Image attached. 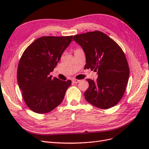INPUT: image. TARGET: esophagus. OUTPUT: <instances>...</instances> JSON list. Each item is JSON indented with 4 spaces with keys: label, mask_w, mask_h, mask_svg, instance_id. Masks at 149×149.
Masks as SVG:
<instances>
[{
    "label": "esophagus",
    "mask_w": 149,
    "mask_h": 149,
    "mask_svg": "<svg viewBox=\"0 0 149 149\" xmlns=\"http://www.w3.org/2000/svg\"><path fill=\"white\" fill-rule=\"evenodd\" d=\"M72 81H73V83H79L80 81L79 80H78V79H73V80H72Z\"/></svg>",
    "instance_id": "obj_1"
}]
</instances>
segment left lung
<instances>
[{
	"label": "left lung",
	"mask_w": 149,
	"mask_h": 149,
	"mask_svg": "<svg viewBox=\"0 0 149 149\" xmlns=\"http://www.w3.org/2000/svg\"><path fill=\"white\" fill-rule=\"evenodd\" d=\"M86 56L85 68L97 72L96 81L86 79L89 88L84 97L100 109L116 106L123 97L127 86L129 68L124 53L113 40L100 31L73 37Z\"/></svg>",
	"instance_id": "8db88e82"
}]
</instances>
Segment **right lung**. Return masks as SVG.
Returning <instances> with one entry per match:
<instances>
[{
    "mask_svg": "<svg viewBox=\"0 0 149 149\" xmlns=\"http://www.w3.org/2000/svg\"><path fill=\"white\" fill-rule=\"evenodd\" d=\"M73 36L42 37L26 48L17 69V81L26 104L36 113L50 112L63 101L71 84L56 78L52 72Z\"/></svg>",
    "mask_w": 149,
    "mask_h": 149,
    "instance_id": "obj_1",
    "label": "right lung"
}]
</instances>
